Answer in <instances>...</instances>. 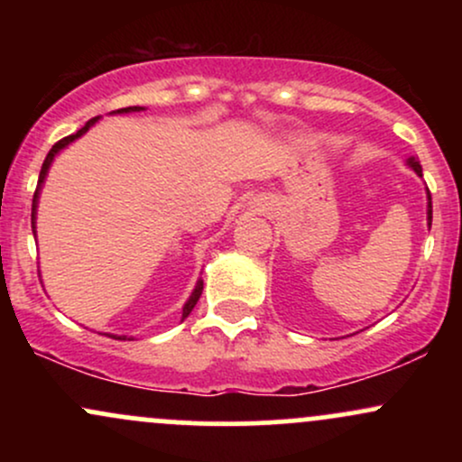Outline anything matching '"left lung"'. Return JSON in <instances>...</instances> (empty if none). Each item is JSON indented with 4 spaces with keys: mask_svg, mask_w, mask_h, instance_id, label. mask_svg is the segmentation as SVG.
Returning a JSON list of instances; mask_svg holds the SVG:
<instances>
[{
    "mask_svg": "<svg viewBox=\"0 0 462 462\" xmlns=\"http://www.w3.org/2000/svg\"><path fill=\"white\" fill-rule=\"evenodd\" d=\"M406 164L412 169V171L417 173V176H421V164H419L415 156L408 158ZM430 226H432V198H430V190H428V227H430Z\"/></svg>",
    "mask_w": 462,
    "mask_h": 462,
    "instance_id": "obj_1",
    "label": "left lung"
}]
</instances>
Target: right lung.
<instances>
[{
	"label": "right lung",
	"mask_w": 462,
	"mask_h": 462,
	"mask_svg": "<svg viewBox=\"0 0 462 462\" xmlns=\"http://www.w3.org/2000/svg\"><path fill=\"white\" fill-rule=\"evenodd\" d=\"M141 110H145L143 108V106H128V108H119V110H113V113L110 115H128V113H141ZM99 121V116H93V119H88L87 124H84V128H79L76 134H71V136H65V139L62 141H58L54 147H51L50 150V153H47L45 156V162H43V167H41V173H39V184H36V190H34V199H32V232H34V236H36V208H39V198H41V189H43V182H45V178H47V173H50V167H51V162H54V158L58 156V153H60L62 150H65L67 145H71L73 141L76 139H79V136L82 134H87L88 130L93 128L95 124H97ZM201 289H204V282H201V278L198 280V284H195V289H193V293L189 295V300H187V304L182 306V319H187V317L190 315V310L195 309V304H198V300H199V295H201ZM108 337H113V338H132V337H125V334H108Z\"/></svg>",
	"instance_id": "add662e5"
}]
</instances>
